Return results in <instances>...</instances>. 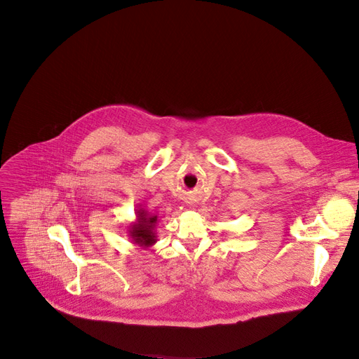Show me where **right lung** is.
<instances>
[{"label":"right lung","instance_id":"1","mask_svg":"<svg viewBox=\"0 0 359 359\" xmlns=\"http://www.w3.org/2000/svg\"><path fill=\"white\" fill-rule=\"evenodd\" d=\"M156 223H158V216L149 215L143 208L137 210L136 222L130 224V230H129V236L132 238L133 243L142 248L152 246L156 242V235H155Z\"/></svg>","mask_w":359,"mask_h":359}]
</instances>
